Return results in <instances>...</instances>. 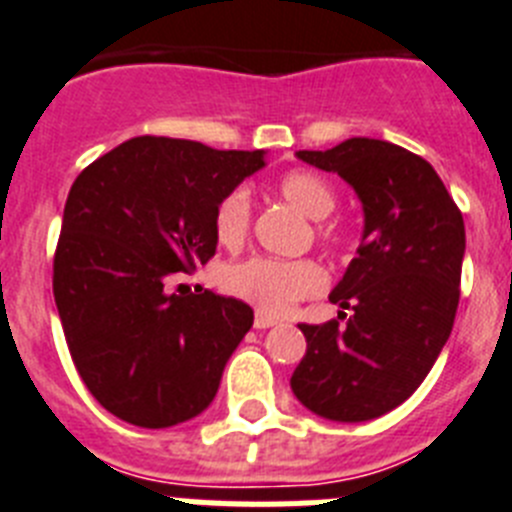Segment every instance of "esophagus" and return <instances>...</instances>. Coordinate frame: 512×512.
<instances>
[{
  "label": "esophagus",
  "mask_w": 512,
  "mask_h": 512,
  "mask_svg": "<svg viewBox=\"0 0 512 512\" xmlns=\"http://www.w3.org/2000/svg\"><path fill=\"white\" fill-rule=\"evenodd\" d=\"M275 319L273 317H265V314H255V330H268L273 327Z\"/></svg>",
  "instance_id": "1"
}]
</instances>
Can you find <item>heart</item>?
Returning <instances> with one entry per match:
<instances>
[{
	"label": "heart",
	"instance_id": "heart-1",
	"mask_svg": "<svg viewBox=\"0 0 512 512\" xmlns=\"http://www.w3.org/2000/svg\"><path fill=\"white\" fill-rule=\"evenodd\" d=\"M278 193L314 221V237L324 250H340L345 244V229L330 219L337 208V193L327 177L309 170H291L278 180ZM252 226L250 193L234 188L224 195L213 213V229L224 247H239ZM327 278L314 260H275V257H250L226 265L221 286L226 293L255 306L265 317H283L293 304L317 296Z\"/></svg>",
	"mask_w": 512,
	"mask_h": 512
}]
</instances>
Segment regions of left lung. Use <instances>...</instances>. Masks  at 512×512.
<instances>
[{
    "mask_svg": "<svg viewBox=\"0 0 512 512\" xmlns=\"http://www.w3.org/2000/svg\"><path fill=\"white\" fill-rule=\"evenodd\" d=\"M299 159L337 172L363 203L358 257L330 293L337 319L299 324L306 355L291 389L306 410L363 422L422 384L459 309L464 216L428 162L379 139H348Z\"/></svg>",
    "mask_w": 512,
    "mask_h": 512,
    "instance_id": "obj_1",
    "label": "left lung"
}]
</instances>
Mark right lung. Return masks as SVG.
<instances>
[{
	"label": "right lung",
	"mask_w": 512,
	"mask_h": 512,
	"mask_svg": "<svg viewBox=\"0 0 512 512\" xmlns=\"http://www.w3.org/2000/svg\"><path fill=\"white\" fill-rule=\"evenodd\" d=\"M260 167L262 149L136 136L71 185L53 299L84 386L115 417L172 428L216 397L255 314L213 291L177 296L170 283L216 255V206Z\"/></svg>",
	"instance_id": "1"
}]
</instances>
